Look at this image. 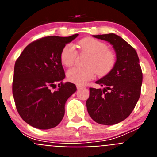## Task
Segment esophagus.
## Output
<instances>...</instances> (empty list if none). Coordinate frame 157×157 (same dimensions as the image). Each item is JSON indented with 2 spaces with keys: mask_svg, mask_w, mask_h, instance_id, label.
<instances>
[{
  "mask_svg": "<svg viewBox=\"0 0 157 157\" xmlns=\"http://www.w3.org/2000/svg\"><path fill=\"white\" fill-rule=\"evenodd\" d=\"M76 87H77V89L78 90V89H81L82 88V87H84V86H82V85H76Z\"/></svg>",
  "mask_w": 157,
  "mask_h": 157,
  "instance_id": "34e87169",
  "label": "esophagus"
}]
</instances>
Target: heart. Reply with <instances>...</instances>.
Returning a JSON list of instances; mask_svg holds the SVG:
<instances>
[{
  "instance_id": "b5f03b06",
  "label": "heart",
  "mask_w": 157,
  "mask_h": 157,
  "mask_svg": "<svg viewBox=\"0 0 157 157\" xmlns=\"http://www.w3.org/2000/svg\"><path fill=\"white\" fill-rule=\"evenodd\" d=\"M82 52L90 54L86 67H74L67 71V78L71 82L84 84L94 77L96 72L105 76L114 68L117 57L114 52L109 49L103 41L93 37H85L78 42ZM78 52L72 44H67L60 52V61L64 66H71L75 61Z\"/></svg>"
}]
</instances>
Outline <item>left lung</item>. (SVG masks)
<instances>
[{
  "mask_svg": "<svg viewBox=\"0 0 157 157\" xmlns=\"http://www.w3.org/2000/svg\"><path fill=\"white\" fill-rule=\"evenodd\" d=\"M109 41L116 53L112 71L96 82L105 88H90L86 101L89 115L103 125H114L127 119L141 95L142 71L137 52L130 44L115 34L94 35Z\"/></svg>",
  "mask_w": 157,
  "mask_h": 157,
  "instance_id": "8db88e82",
  "label": "left lung"
}]
</instances>
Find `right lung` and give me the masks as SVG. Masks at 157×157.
Segmentation results:
<instances>
[{"label":"right lung","instance_id":"1","mask_svg":"<svg viewBox=\"0 0 157 157\" xmlns=\"http://www.w3.org/2000/svg\"><path fill=\"white\" fill-rule=\"evenodd\" d=\"M78 35L41 37L30 43L16 59L12 94L19 116L29 125L47 130L61 122L67 100L77 89L73 83L63 82L60 52ZM56 83L58 88L52 91Z\"/></svg>","mask_w":157,"mask_h":157}]
</instances>
